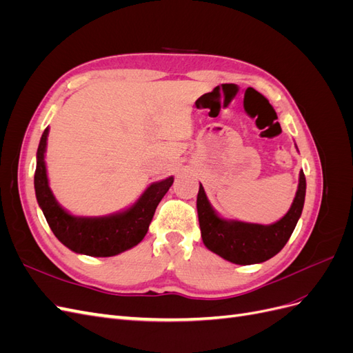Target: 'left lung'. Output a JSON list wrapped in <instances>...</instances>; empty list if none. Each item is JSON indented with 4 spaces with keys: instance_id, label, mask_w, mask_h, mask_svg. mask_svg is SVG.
I'll return each instance as SVG.
<instances>
[{
    "instance_id": "8db88e82",
    "label": "left lung",
    "mask_w": 353,
    "mask_h": 353,
    "mask_svg": "<svg viewBox=\"0 0 353 353\" xmlns=\"http://www.w3.org/2000/svg\"><path fill=\"white\" fill-rule=\"evenodd\" d=\"M306 193L303 170L299 174V187L294 200L285 215L271 225L223 219L213 210L205 188L200 184L197 213L201 240L206 248L237 265L261 263L279 253L290 239L302 215Z\"/></svg>"
}]
</instances>
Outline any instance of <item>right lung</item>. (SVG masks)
I'll use <instances>...</instances> for the list:
<instances>
[{
	"mask_svg": "<svg viewBox=\"0 0 353 353\" xmlns=\"http://www.w3.org/2000/svg\"><path fill=\"white\" fill-rule=\"evenodd\" d=\"M48 128L37 152L35 194L54 236L74 253L109 258L140 243L148 231L156 208L174 183V176L152 184L131 208L108 216H74L63 209L48 185L46 168Z\"/></svg>",
	"mask_w": 353,
	"mask_h": 353,
	"instance_id": "1",
	"label": "right lung"
}]
</instances>
